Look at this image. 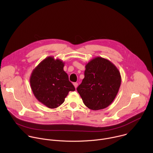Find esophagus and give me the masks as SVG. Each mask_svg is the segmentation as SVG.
Instances as JSON below:
<instances>
[{
	"mask_svg": "<svg viewBox=\"0 0 153 153\" xmlns=\"http://www.w3.org/2000/svg\"><path fill=\"white\" fill-rule=\"evenodd\" d=\"M73 85H74V87H75V88H77V86H78V83H76V82H74V83H73Z\"/></svg>",
	"mask_w": 153,
	"mask_h": 153,
	"instance_id": "esophagus-1",
	"label": "esophagus"
}]
</instances>
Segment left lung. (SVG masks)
Masks as SVG:
<instances>
[{"mask_svg": "<svg viewBox=\"0 0 153 153\" xmlns=\"http://www.w3.org/2000/svg\"><path fill=\"white\" fill-rule=\"evenodd\" d=\"M84 74L77 90L85 106L92 110L108 107L120 86L122 79L117 68L109 60L96 57L86 63Z\"/></svg>", "mask_w": 153, "mask_h": 153, "instance_id": "8db88e82", "label": "left lung"}]
</instances>
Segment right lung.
I'll return each mask as SVG.
<instances>
[{"instance_id":"right-lung-1","label":"right lung","mask_w":153,"mask_h":153,"mask_svg":"<svg viewBox=\"0 0 153 153\" xmlns=\"http://www.w3.org/2000/svg\"><path fill=\"white\" fill-rule=\"evenodd\" d=\"M65 63L49 56L43 59L33 70L30 82L36 98L49 108L61 105L68 93L75 90L63 70Z\"/></svg>"}]
</instances>
